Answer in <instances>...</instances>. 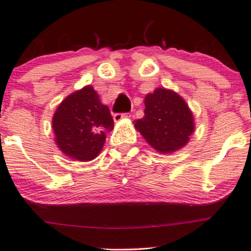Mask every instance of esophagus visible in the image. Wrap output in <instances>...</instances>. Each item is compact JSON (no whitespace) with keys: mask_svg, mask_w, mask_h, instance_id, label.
Segmentation results:
<instances>
[{"mask_svg":"<svg viewBox=\"0 0 251 251\" xmlns=\"http://www.w3.org/2000/svg\"><path fill=\"white\" fill-rule=\"evenodd\" d=\"M127 118H130V115H127V114H123V113H116V114H114V116H113V119L115 123H120L121 120H124V119H127Z\"/></svg>","mask_w":251,"mask_h":251,"instance_id":"obj_1","label":"esophagus"}]
</instances>
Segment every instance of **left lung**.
<instances>
[{"label": "left lung", "instance_id": "8db88e82", "mask_svg": "<svg viewBox=\"0 0 251 251\" xmlns=\"http://www.w3.org/2000/svg\"><path fill=\"white\" fill-rule=\"evenodd\" d=\"M144 116L135 127L155 151L170 154L188 143L194 131V118L181 96L166 88H155L144 98Z\"/></svg>", "mask_w": 251, "mask_h": 251}]
</instances>
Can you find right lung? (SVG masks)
Segmentation results:
<instances>
[{
	"label": "right lung",
	"instance_id": "obj_1",
	"mask_svg": "<svg viewBox=\"0 0 251 251\" xmlns=\"http://www.w3.org/2000/svg\"><path fill=\"white\" fill-rule=\"evenodd\" d=\"M58 148L69 158L90 161L102 151L105 136L114 128L109 108L102 104L91 85L68 96L52 120Z\"/></svg>",
	"mask_w": 251,
	"mask_h": 251
}]
</instances>
